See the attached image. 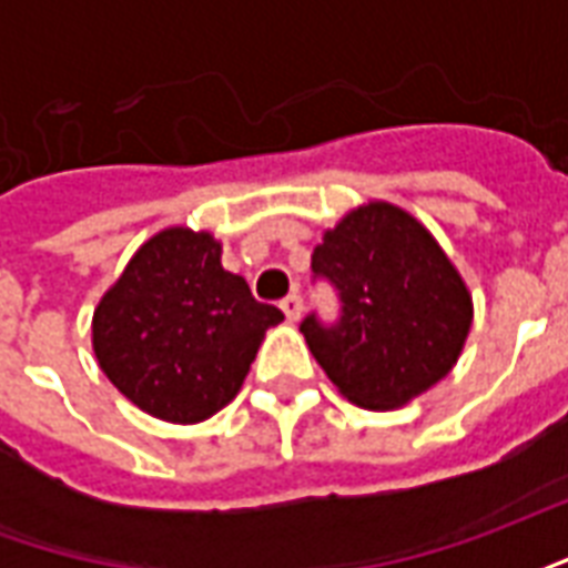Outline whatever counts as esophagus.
Segmentation results:
<instances>
[{
	"mask_svg": "<svg viewBox=\"0 0 568 568\" xmlns=\"http://www.w3.org/2000/svg\"><path fill=\"white\" fill-rule=\"evenodd\" d=\"M280 307H283L285 320L297 322L301 320V313H304V297L297 295V292H292V295H285L283 301H280Z\"/></svg>",
	"mask_w": 568,
	"mask_h": 568,
	"instance_id": "esophagus-1",
	"label": "esophagus"
}]
</instances>
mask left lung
<instances>
[{
	"mask_svg": "<svg viewBox=\"0 0 568 568\" xmlns=\"http://www.w3.org/2000/svg\"><path fill=\"white\" fill-rule=\"evenodd\" d=\"M337 320L301 322L310 353L358 407L393 410L447 377L471 328V297L435 236L393 203L349 212L310 255Z\"/></svg>",
	"mask_w": 568,
	"mask_h": 568,
	"instance_id": "8db88e82",
	"label": "left lung"
}]
</instances>
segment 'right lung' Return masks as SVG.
<instances>
[{
  "label": "right lung",
  "instance_id": "1",
  "mask_svg": "<svg viewBox=\"0 0 568 568\" xmlns=\"http://www.w3.org/2000/svg\"><path fill=\"white\" fill-rule=\"evenodd\" d=\"M283 310L252 297L222 267L210 234L170 227L130 258L93 313L100 368L151 417L200 423L246 381Z\"/></svg>",
  "mask_w": 568,
  "mask_h": 568
}]
</instances>
